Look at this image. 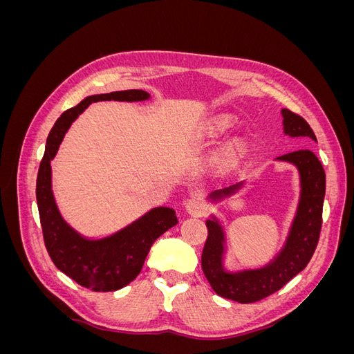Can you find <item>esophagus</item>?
<instances>
[{"mask_svg": "<svg viewBox=\"0 0 354 354\" xmlns=\"http://www.w3.org/2000/svg\"><path fill=\"white\" fill-rule=\"evenodd\" d=\"M185 209L192 217H201L205 211V203L199 196H192L185 202Z\"/></svg>", "mask_w": 354, "mask_h": 354, "instance_id": "esophagus-1", "label": "esophagus"}]
</instances>
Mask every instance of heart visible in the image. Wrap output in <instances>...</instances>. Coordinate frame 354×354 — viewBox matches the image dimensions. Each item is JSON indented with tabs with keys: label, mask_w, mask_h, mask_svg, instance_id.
I'll return each mask as SVG.
<instances>
[{
	"label": "heart",
	"mask_w": 354,
	"mask_h": 354,
	"mask_svg": "<svg viewBox=\"0 0 354 354\" xmlns=\"http://www.w3.org/2000/svg\"><path fill=\"white\" fill-rule=\"evenodd\" d=\"M230 127V120L224 115H216L211 116L201 125V134L208 138H217ZM243 152V145L239 140H233L224 146L221 151V158L226 162H233L236 160Z\"/></svg>",
	"instance_id": "heart-1"
}]
</instances>
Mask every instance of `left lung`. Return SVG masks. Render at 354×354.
<instances>
[{"label":"left lung","instance_id":"obj_1","mask_svg":"<svg viewBox=\"0 0 354 354\" xmlns=\"http://www.w3.org/2000/svg\"><path fill=\"white\" fill-rule=\"evenodd\" d=\"M283 133L289 137H306L317 142L312 128L299 115L282 109ZM276 160L289 162L297 167L299 173V202L291 230L281 252L260 269L227 272L224 269V243L226 234L220 221L211 216L207 220L208 238L202 251V270L214 292L223 298L233 299L241 304L260 301L286 285L299 272L306 269L317 246L320 227H322V208L326 187L325 169L317 156L308 151L291 152L276 158ZM243 181L220 190H214L208 199L220 202L236 194Z\"/></svg>","mask_w":354,"mask_h":354}]
</instances>
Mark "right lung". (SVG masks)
Masks as SVG:
<instances>
[{"label":"right lung","instance_id":"add662e5","mask_svg":"<svg viewBox=\"0 0 354 354\" xmlns=\"http://www.w3.org/2000/svg\"><path fill=\"white\" fill-rule=\"evenodd\" d=\"M151 94L143 90H125L85 97L75 108L68 109L56 121L47 137L46 152L37 177V203L46 248L51 261L60 272L78 285L91 291H118L133 282L140 273L153 242L177 224L176 211L156 207L127 227L102 239L84 238L63 220L51 190V165L59 146L72 122L91 103L143 102Z\"/></svg>","mask_w":354,"mask_h":354}]
</instances>
